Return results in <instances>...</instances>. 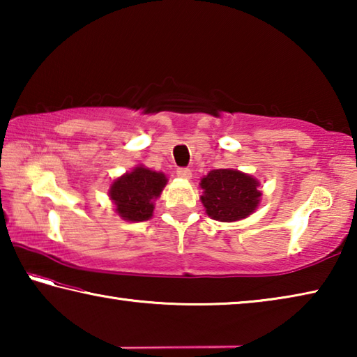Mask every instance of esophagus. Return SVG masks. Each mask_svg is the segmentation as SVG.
I'll list each match as a JSON object with an SVG mask.
<instances>
[{"instance_id": "esophagus-1", "label": "esophagus", "mask_w": 357, "mask_h": 357, "mask_svg": "<svg viewBox=\"0 0 357 357\" xmlns=\"http://www.w3.org/2000/svg\"><path fill=\"white\" fill-rule=\"evenodd\" d=\"M176 174H178L179 178H183V179H190L192 178V172L189 170V168H178Z\"/></svg>"}]
</instances>
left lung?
<instances>
[{"label":"left lung","instance_id":"8db88e82","mask_svg":"<svg viewBox=\"0 0 357 357\" xmlns=\"http://www.w3.org/2000/svg\"><path fill=\"white\" fill-rule=\"evenodd\" d=\"M258 185V181L250 174L220 168L209 172L202 179L200 200L211 219L236 222L249 217L258 208L261 200Z\"/></svg>","mask_w":357,"mask_h":357}]
</instances>
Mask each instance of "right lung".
Wrapping results in <instances>:
<instances>
[{"label": "right lung", "mask_w": 357, "mask_h": 357, "mask_svg": "<svg viewBox=\"0 0 357 357\" xmlns=\"http://www.w3.org/2000/svg\"><path fill=\"white\" fill-rule=\"evenodd\" d=\"M165 184L164 173L138 165L113 181L108 197L119 217L129 222H143L153 217L154 202L160 197Z\"/></svg>", "instance_id": "1"}]
</instances>
